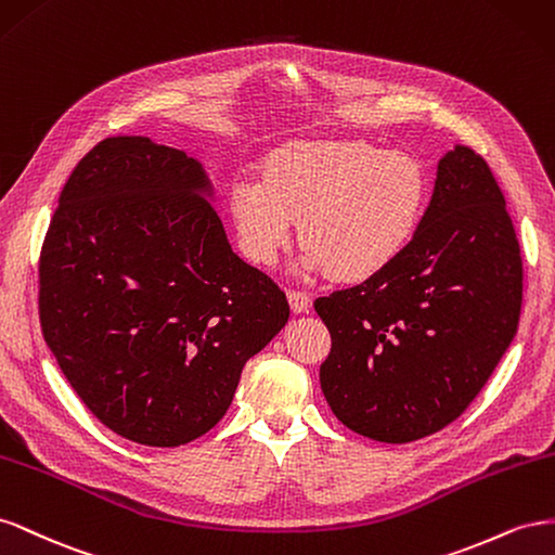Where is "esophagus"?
Segmentation results:
<instances>
[{
    "instance_id": "1",
    "label": "esophagus",
    "mask_w": 555,
    "mask_h": 555,
    "mask_svg": "<svg viewBox=\"0 0 555 555\" xmlns=\"http://www.w3.org/2000/svg\"><path fill=\"white\" fill-rule=\"evenodd\" d=\"M288 302L295 313H307L311 307V297L305 291H288Z\"/></svg>"
}]
</instances>
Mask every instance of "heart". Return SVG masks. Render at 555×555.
Instances as JSON below:
<instances>
[{"label": "heart", "mask_w": 555, "mask_h": 555, "mask_svg": "<svg viewBox=\"0 0 555 555\" xmlns=\"http://www.w3.org/2000/svg\"><path fill=\"white\" fill-rule=\"evenodd\" d=\"M427 202L430 177L418 157L362 139L295 141L267 155L262 179L230 185L236 240L253 264H274L299 218L302 269H330L341 281L370 279L398 260Z\"/></svg>", "instance_id": "heart-1"}]
</instances>
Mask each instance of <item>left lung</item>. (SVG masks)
Returning a JSON list of instances; mask_svg holds the SVG:
<instances>
[{"label": "left lung", "instance_id": "obj_1", "mask_svg": "<svg viewBox=\"0 0 555 555\" xmlns=\"http://www.w3.org/2000/svg\"><path fill=\"white\" fill-rule=\"evenodd\" d=\"M520 302L524 260L502 190L481 155L455 146L402 256L313 302L332 337L321 365L330 409L386 444L441 430L498 367Z\"/></svg>", "mask_w": 555, "mask_h": 555}]
</instances>
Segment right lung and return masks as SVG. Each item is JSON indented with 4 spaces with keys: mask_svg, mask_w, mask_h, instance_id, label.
<instances>
[{
    "mask_svg": "<svg viewBox=\"0 0 555 555\" xmlns=\"http://www.w3.org/2000/svg\"><path fill=\"white\" fill-rule=\"evenodd\" d=\"M207 197L195 157L108 137L74 167L41 246L43 339L83 404L137 444L209 433L291 315Z\"/></svg>",
    "mask_w": 555,
    "mask_h": 555,
    "instance_id": "add662e5",
    "label": "right lung"
}]
</instances>
